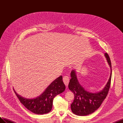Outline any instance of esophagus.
<instances>
[{"mask_svg": "<svg viewBox=\"0 0 123 123\" xmlns=\"http://www.w3.org/2000/svg\"><path fill=\"white\" fill-rule=\"evenodd\" d=\"M62 80H63V81H64L65 85L67 87L68 84H69V77L67 76H64V77H63Z\"/></svg>", "mask_w": 123, "mask_h": 123, "instance_id": "esophagus-1", "label": "esophagus"}]
</instances>
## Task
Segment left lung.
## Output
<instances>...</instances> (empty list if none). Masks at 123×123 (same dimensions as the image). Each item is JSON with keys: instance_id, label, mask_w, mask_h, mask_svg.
Here are the masks:
<instances>
[{"instance_id": "left-lung-1", "label": "left lung", "mask_w": 123, "mask_h": 123, "mask_svg": "<svg viewBox=\"0 0 123 123\" xmlns=\"http://www.w3.org/2000/svg\"><path fill=\"white\" fill-rule=\"evenodd\" d=\"M105 56L111 68V73L109 80L102 91L94 93L86 90L78 80L75 71L73 70L71 72V79L70 80L68 87L74 95L73 102L71 105V108L72 112L76 115L85 116L94 112L101 105L108 93L111 84L112 69L108 54L106 53Z\"/></svg>"}]
</instances>
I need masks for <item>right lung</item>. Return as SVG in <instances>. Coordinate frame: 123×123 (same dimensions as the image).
I'll return each instance as SVG.
<instances>
[{"label":"right lung","mask_w":123,"mask_h":123,"mask_svg":"<svg viewBox=\"0 0 123 123\" xmlns=\"http://www.w3.org/2000/svg\"><path fill=\"white\" fill-rule=\"evenodd\" d=\"M65 88L62 77L61 75L52 82L42 94L36 98H24L18 95L14 89L13 90L21 103L26 108L36 114H43L50 112L54 97L64 92Z\"/></svg>","instance_id":"right-lung-1"}]
</instances>
